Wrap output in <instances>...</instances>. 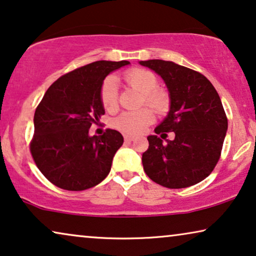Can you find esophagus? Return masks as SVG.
Masks as SVG:
<instances>
[{
    "label": "esophagus",
    "mask_w": 256,
    "mask_h": 256,
    "mask_svg": "<svg viewBox=\"0 0 256 256\" xmlns=\"http://www.w3.org/2000/svg\"><path fill=\"white\" fill-rule=\"evenodd\" d=\"M134 136H130V135H126L124 136V141L126 142H132V141H134Z\"/></svg>",
    "instance_id": "1"
}]
</instances>
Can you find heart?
I'll return each mask as SVG.
<instances>
[{
	"label": "heart",
	"instance_id": "heart-1",
	"mask_svg": "<svg viewBox=\"0 0 256 256\" xmlns=\"http://www.w3.org/2000/svg\"><path fill=\"white\" fill-rule=\"evenodd\" d=\"M130 88L141 93L140 104H146L157 112H164L169 107V94L166 90L157 87L158 79L152 72L144 68H130L122 76ZM100 102L107 112L118 110V84L114 76H107L100 86ZM155 120V115L149 108L135 112H124L114 121L118 130L127 135H138L146 130Z\"/></svg>",
	"mask_w": 256,
	"mask_h": 256
}]
</instances>
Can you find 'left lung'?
Here are the masks:
<instances>
[{
    "instance_id": "1",
    "label": "left lung",
    "mask_w": 256,
    "mask_h": 256,
    "mask_svg": "<svg viewBox=\"0 0 256 256\" xmlns=\"http://www.w3.org/2000/svg\"><path fill=\"white\" fill-rule=\"evenodd\" d=\"M140 64L162 76L170 93V110L155 132L162 138L175 132L173 141L166 144L163 138L148 136L149 148L142 155L144 172L169 188L197 184L216 168L226 136L227 118L219 94L205 76L185 66L160 59Z\"/></svg>"
}]
</instances>
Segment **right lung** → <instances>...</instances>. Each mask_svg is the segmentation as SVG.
<instances>
[{"instance_id":"add662e5","label":"right lung","mask_w":256,"mask_h":256,"mask_svg":"<svg viewBox=\"0 0 256 256\" xmlns=\"http://www.w3.org/2000/svg\"><path fill=\"white\" fill-rule=\"evenodd\" d=\"M127 60H99L62 76L48 87L34 112L30 152L40 172L56 186L82 191L110 174L115 152L124 143L118 130L90 136L104 110L99 90L104 78Z\"/></svg>"}]
</instances>
